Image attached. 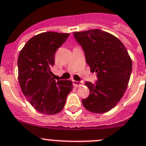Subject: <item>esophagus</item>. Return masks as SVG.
Segmentation results:
<instances>
[{"instance_id": "34e87169", "label": "esophagus", "mask_w": 146, "mask_h": 146, "mask_svg": "<svg viewBox=\"0 0 146 146\" xmlns=\"http://www.w3.org/2000/svg\"><path fill=\"white\" fill-rule=\"evenodd\" d=\"M84 84V82H80V81H76V80H73V85L75 87H78V86H81Z\"/></svg>"}]
</instances>
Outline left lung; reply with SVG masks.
<instances>
[{
    "label": "left lung",
    "instance_id": "1",
    "mask_svg": "<svg viewBox=\"0 0 146 146\" xmlns=\"http://www.w3.org/2000/svg\"><path fill=\"white\" fill-rule=\"evenodd\" d=\"M73 34L84 49L90 70L98 77L96 84L85 83L90 96L82 104L94 113H107L119 103L127 90L132 71L131 56L123 43L108 32L94 29Z\"/></svg>",
    "mask_w": 146,
    "mask_h": 146
}]
</instances>
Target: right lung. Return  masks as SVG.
<instances>
[{
	"label": "right lung",
	"mask_w": 146,
	"mask_h": 146,
	"mask_svg": "<svg viewBox=\"0 0 146 146\" xmlns=\"http://www.w3.org/2000/svg\"><path fill=\"white\" fill-rule=\"evenodd\" d=\"M70 33L44 32L27 41L18 57L19 82L23 94L40 113H60L72 90L71 80L53 79L51 68L56 50Z\"/></svg>",
	"instance_id": "right-lung-1"
}]
</instances>
